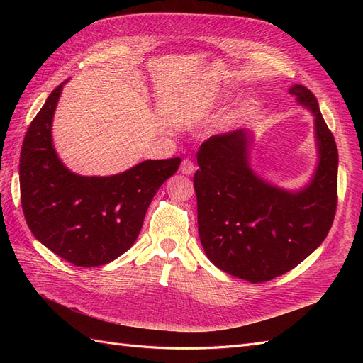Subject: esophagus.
<instances>
[{"label": "esophagus", "instance_id": "obj_1", "mask_svg": "<svg viewBox=\"0 0 363 363\" xmlns=\"http://www.w3.org/2000/svg\"><path fill=\"white\" fill-rule=\"evenodd\" d=\"M180 171H182V174H184V175H192V174L195 172V164H194V162L189 160V159H184V160L182 162V164H180Z\"/></svg>", "mask_w": 363, "mask_h": 363}]
</instances>
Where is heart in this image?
Returning <instances> with one entry per match:
<instances>
[{
  "label": "heart",
  "instance_id": "b5f03b06",
  "mask_svg": "<svg viewBox=\"0 0 363 363\" xmlns=\"http://www.w3.org/2000/svg\"><path fill=\"white\" fill-rule=\"evenodd\" d=\"M228 123H232V118H230V121H228Z\"/></svg>",
  "mask_w": 363,
  "mask_h": 363
}]
</instances>
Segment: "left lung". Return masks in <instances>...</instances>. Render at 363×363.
<instances>
[{"instance_id": "left-lung-1", "label": "left lung", "mask_w": 363, "mask_h": 363, "mask_svg": "<svg viewBox=\"0 0 363 363\" xmlns=\"http://www.w3.org/2000/svg\"><path fill=\"white\" fill-rule=\"evenodd\" d=\"M289 94L312 111L318 167L306 188L289 192L250 168L252 133L239 128L203 142L194 175L199 233L215 267L251 283L291 271L323 244L337 204V148L315 95L301 84Z\"/></svg>"}]
</instances>
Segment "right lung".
Segmentation results:
<instances>
[{
	"label": "right lung",
	"instance_id": "obj_1",
	"mask_svg": "<svg viewBox=\"0 0 363 363\" xmlns=\"http://www.w3.org/2000/svg\"><path fill=\"white\" fill-rule=\"evenodd\" d=\"M63 82L31 121L19 159L21 204L40 244L75 267H100L135 244L147 208L180 157L145 160L108 177L69 171L51 139Z\"/></svg>",
	"mask_w": 363,
	"mask_h": 363
}]
</instances>
